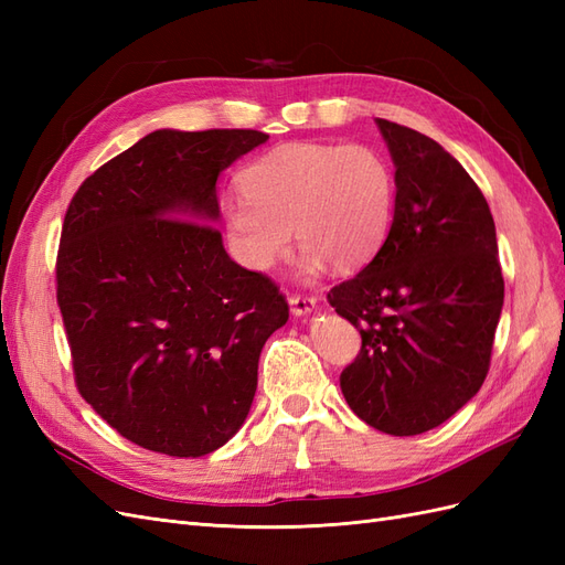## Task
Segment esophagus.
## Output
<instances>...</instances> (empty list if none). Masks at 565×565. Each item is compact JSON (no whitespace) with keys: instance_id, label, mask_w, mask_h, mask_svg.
<instances>
[{"instance_id":"34e87169","label":"esophagus","mask_w":565,"mask_h":565,"mask_svg":"<svg viewBox=\"0 0 565 565\" xmlns=\"http://www.w3.org/2000/svg\"><path fill=\"white\" fill-rule=\"evenodd\" d=\"M289 311H292V316H297V318L311 316L316 311V301L311 297L292 295V297H289Z\"/></svg>"}]
</instances>
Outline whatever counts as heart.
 Instances as JSON below:
<instances>
[{"mask_svg":"<svg viewBox=\"0 0 565 565\" xmlns=\"http://www.w3.org/2000/svg\"><path fill=\"white\" fill-rule=\"evenodd\" d=\"M243 193L218 204L233 256L266 273L292 245L301 276L324 266L355 270L386 243L396 212V177L380 150L339 143H287L256 158Z\"/></svg>","mask_w":565,"mask_h":565,"instance_id":"b5f03b06","label":"heart"}]
</instances>
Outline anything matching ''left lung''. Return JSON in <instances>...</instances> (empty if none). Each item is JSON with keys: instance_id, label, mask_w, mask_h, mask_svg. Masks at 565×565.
<instances>
[{"instance_id": "1", "label": "left lung", "mask_w": 565, "mask_h": 565, "mask_svg": "<svg viewBox=\"0 0 565 565\" xmlns=\"http://www.w3.org/2000/svg\"><path fill=\"white\" fill-rule=\"evenodd\" d=\"M377 127L396 167L393 224L328 299L363 337L339 377L349 407L384 434L417 436L483 386L504 280L490 207L467 169L429 136Z\"/></svg>"}]
</instances>
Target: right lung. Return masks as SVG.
Listing matches in <instances>:
<instances>
[{"label": "right lung", "mask_w": 565, "mask_h": 565, "mask_svg": "<svg viewBox=\"0 0 565 565\" xmlns=\"http://www.w3.org/2000/svg\"><path fill=\"white\" fill-rule=\"evenodd\" d=\"M268 141L254 129H158L79 185L56 262L82 398L169 457L218 450L245 424L285 297L224 249L216 179Z\"/></svg>", "instance_id": "add662e5"}]
</instances>
